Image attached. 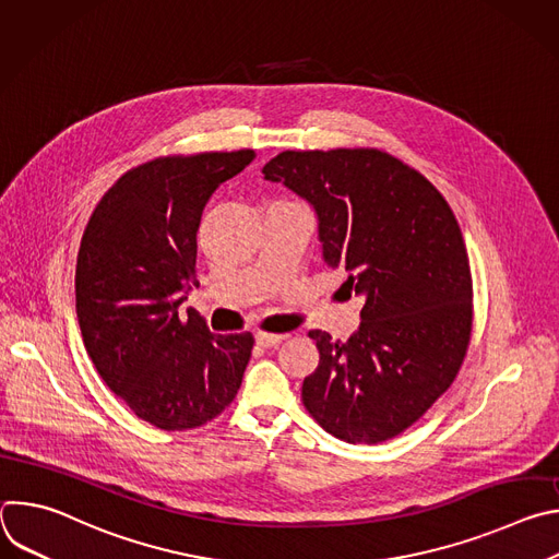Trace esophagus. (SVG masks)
<instances>
[{
	"instance_id": "obj_1",
	"label": "esophagus",
	"mask_w": 559,
	"mask_h": 559,
	"mask_svg": "<svg viewBox=\"0 0 559 559\" xmlns=\"http://www.w3.org/2000/svg\"><path fill=\"white\" fill-rule=\"evenodd\" d=\"M285 338H287L285 334H267V332H259V334H257V343H259L261 347H276V345H281Z\"/></svg>"
}]
</instances>
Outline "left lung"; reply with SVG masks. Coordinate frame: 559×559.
<instances>
[{
	"label": "left lung",
	"mask_w": 559,
	"mask_h": 559,
	"mask_svg": "<svg viewBox=\"0 0 559 559\" xmlns=\"http://www.w3.org/2000/svg\"><path fill=\"white\" fill-rule=\"evenodd\" d=\"M263 175L311 205L323 261L365 298L345 343L309 332L321 360L302 405L352 444L403 433L449 389L471 336V270L449 203L380 150H287Z\"/></svg>",
	"instance_id": "8db88e82"
}]
</instances>
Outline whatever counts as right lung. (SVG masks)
Wrapping results in <instances>:
<instances>
[{
  "label": "right lung",
  "mask_w": 559,
  "mask_h": 559,
  "mask_svg": "<svg viewBox=\"0 0 559 559\" xmlns=\"http://www.w3.org/2000/svg\"><path fill=\"white\" fill-rule=\"evenodd\" d=\"M254 150L154 158L95 207L74 272L76 321L104 382L141 420L186 431L216 418L241 386L254 336L212 334L194 309L197 229L212 192Z\"/></svg>",
  "instance_id": "right-lung-1"
}]
</instances>
